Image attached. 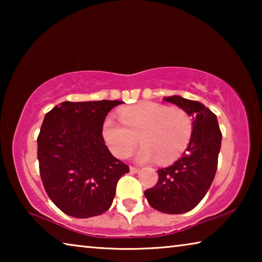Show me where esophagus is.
<instances>
[{
    "mask_svg": "<svg viewBox=\"0 0 262 262\" xmlns=\"http://www.w3.org/2000/svg\"><path fill=\"white\" fill-rule=\"evenodd\" d=\"M129 170H130V172L132 173H137V172L140 171V168H137V167H134V166H130L129 167Z\"/></svg>",
    "mask_w": 262,
    "mask_h": 262,
    "instance_id": "esophagus-1",
    "label": "esophagus"
}]
</instances>
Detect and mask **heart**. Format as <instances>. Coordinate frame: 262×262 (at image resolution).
<instances>
[{"label":"heart","mask_w":262,"mask_h":262,"mask_svg":"<svg viewBox=\"0 0 262 262\" xmlns=\"http://www.w3.org/2000/svg\"><path fill=\"white\" fill-rule=\"evenodd\" d=\"M119 123L107 117L101 135L110 151L117 158H127L139 145L137 161L168 163L178 158L189 144L193 125L188 113L180 107L143 101L120 110Z\"/></svg>","instance_id":"obj_1"}]
</instances>
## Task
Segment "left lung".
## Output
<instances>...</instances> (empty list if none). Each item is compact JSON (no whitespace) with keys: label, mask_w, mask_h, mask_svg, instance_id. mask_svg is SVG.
<instances>
[{"label":"left lung","mask_w":262,"mask_h":262,"mask_svg":"<svg viewBox=\"0 0 262 262\" xmlns=\"http://www.w3.org/2000/svg\"><path fill=\"white\" fill-rule=\"evenodd\" d=\"M164 100L192 117L193 133L183 156L172 165L159 168L157 184L144 195L154 209L184 214L200 203L215 178L222 133L216 115L203 104L180 96L165 97Z\"/></svg>","instance_id":"1"}]
</instances>
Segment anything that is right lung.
<instances>
[{"label": "right lung", "instance_id": "add662e5", "mask_svg": "<svg viewBox=\"0 0 262 262\" xmlns=\"http://www.w3.org/2000/svg\"><path fill=\"white\" fill-rule=\"evenodd\" d=\"M120 100L63 101L45 115L37 139L41 181L64 214L89 219L112 205L118 180L129 172L106 147L101 127Z\"/></svg>", "mask_w": 262, "mask_h": 262}]
</instances>
